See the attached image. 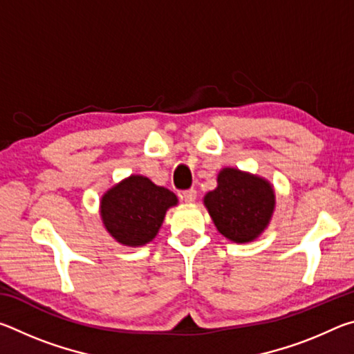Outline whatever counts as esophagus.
I'll use <instances>...</instances> for the list:
<instances>
[{
    "label": "esophagus",
    "instance_id": "obj_1",
    "mask_svg": "<svg viewBox=\"0 0 354 354\" xmlns=\"http://www.w3.org/2000/svg\"><path fill=\"white\" fill-rule=\"evenodd\" d=\"M183 200L185 203H194L196 200V190L195 189H189V190H184L183 192Z\"/></svg>",
    "mask_w": 354,
    "mask_h": 354
}]
</instances>
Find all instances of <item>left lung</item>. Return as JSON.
<instances>
[{"instance_id": "1", "label": "left lung", "mask_w": 354, "mask_h": 354, "mask_svg": "<svg viewBox=\"0 0 354 354\" xmlns=\"http://www.w3.org/2000/svg\"><path fill=\"white\" fill-rule=\"evenodd\" d=\"M217 184V187L206 194L205 206L220 234L236 243L259 237L273 215L272 184L237 169L221 170Z\"/></svg>"}]
</instances>
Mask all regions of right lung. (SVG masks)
<instances>
[{"label":"right lung","instance_id":"add662e5","mask_svg":"<svg viewBox=\"0 0 354 354\" xmlns=\"http://www.w3.org/2000/svg\"><path fill=\"white\" fill-rule=\"evenodd\" d=\"M176 205V195L169 189L131 175L106 192L100 212L107 232L118 243L142 247L158 234L167 209Z\"/></svg>","mask_w":354,"mask_h":354}]
</instances>
